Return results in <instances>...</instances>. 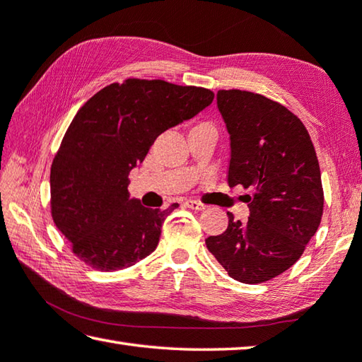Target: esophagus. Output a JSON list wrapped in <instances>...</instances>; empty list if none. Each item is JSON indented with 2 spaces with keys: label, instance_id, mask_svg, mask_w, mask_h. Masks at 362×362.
Instances as JSON below:
<instances>
[{
  "label": "esophagus",
  "instance_id": "34e87169",
  "mask_svg": "<svg viewBox=\"0 0 362 362\" xmlns=\"http://www.w3.org/2000/svg\"><path fill=\"white\" fill-rule=\"evenodd\" d=\"M189 209H193V210H197V211H201V210H205V207H207V205H204L202 202H197V201H193V199H189V201H187L185 202Z\"/></svg>",
  "mask_w": 362,
  "mask_h": 362
}]
</instances>
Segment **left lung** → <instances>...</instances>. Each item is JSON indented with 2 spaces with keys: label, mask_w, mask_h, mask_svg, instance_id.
<instances>
[{
  "label": "left lung",
  "mask_w": 362,
  "mask_h": 362,
  "mask_svg": "<svg viewBox=\"0 0 362 362\" xmlns=\"http://www.w3.org/2000/svg\"><path fill=\"white\" fill-rule=\"evenodd\" d=\"M230 138L229 187L252 188L246 223L205 240L230 278L270 281L301 257L323 215L320 166L306 127L286 106L247 90H218Z\"/></svg>",
  "instance_id": "1"
}]
</instances>
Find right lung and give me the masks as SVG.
<instances>
[{"label":"right lung","instance_id":"right-lung-1","mask_svg":"<svg viewBox=\"0 0 362 362\" xmlns=\"http://www.w3.org/2000/svg\"><path fill=\"white\" fill-rule=\"evenodd\" d=\"M215 94L163 80L129 78L78 110L49 173L52 214L84 264L116 272L147 257L179 204L147 209L130 197L129 175L163 132L194 117Z\"/></svg>","mask_w":362,"mask_h":362}]
</instances>
